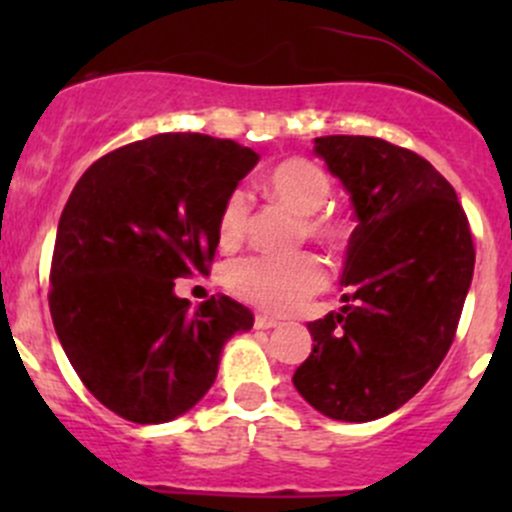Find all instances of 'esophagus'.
<instances>
[{
	"instance_id": "34e87169",
	"label": "esophagus",
	"mask_w": 512,
	"mask_h": 512,
	"mask_svg": "<svg viewBox=\"0 0 512 512\" xmlns=\"http://www.w3.org/2000/svg\"><path fill=\"white\" fill-rule=\"evenodd\" d=\"M277 319L275 317H267V314H257L255 317V327L257 329H272V327H277Z\"/></svg>"
}]
</instances>
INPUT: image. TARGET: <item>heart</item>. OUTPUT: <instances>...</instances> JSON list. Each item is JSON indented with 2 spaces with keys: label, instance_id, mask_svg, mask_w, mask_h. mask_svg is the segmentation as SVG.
<instances>
[{
  "label": "heart",
  "instance_id": "heart-1",
  "mask_svg": "<svg viewBox=\"0 0 512 512\" xmlns=\"http://www.w3.org/2000/svg\"><path fill=\"white\" fill-rule=\"evenodd\" d=\"M260 188L270 198L280 200L289 210L302 215L304 235L329 250L342 247L344 235H347L342 220L322 213L332 195V180L327 170L307 158H287L262 173ZM247 210L250 205L242 190H232L225 195L218 213V237L223 245L240 242L247 223ZM225 280L227 287L245 302L272 314H285L327 285V270L309 252L252 255L232 262L225 272Z\"/></svg>",
  "mask_w": 512,
  "mask_h": 512
}]
</instances>
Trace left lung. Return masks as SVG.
<instances>
[{
    "mask_svg": "<svg viewBox=\"0 0 512 512\" xmlns=\"http://www.w3.org/2000/svg\"><path fill=\"white\" fill-rule=\"evenodd\" d=\"M352 200L344 307L309 322L312 354L294 389L319 414L366 423L423 389L456 337L473 280L468 218L446 178L406 148L369 136L314 138Z\"/></svg>",
    "mask_w": 512,
    "mask_h": 512,
    "instance_id": "obj_1",
    "label": "left lung"
}]
</instances>
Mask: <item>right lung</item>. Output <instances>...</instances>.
<instances>
[{
    "mask_svg": "<svg viewBox=\"0 0 512 512\" xmlns=\"http://www.w3.org/2000/svg\"><path fill=\"white\" fill-rule=\"evenodd\" d=\"M252 148L203 133H158L98 158L56 230L49 309L86 389L133 423L193 409L227 339L252 312L225 294L190 309L175 280L208 272L225 195L257 165Z\"/></svg>",
    "mask_w": 512,
    "mask_h": 512,
    "instance_id": "right-lung-1",
    "label": "right lung"
}]
</instances>
